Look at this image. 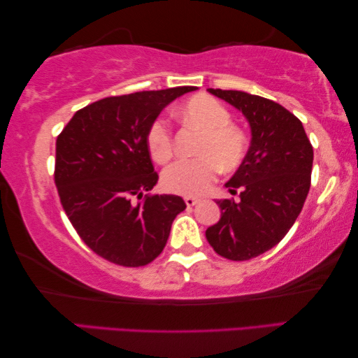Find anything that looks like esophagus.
Instances as JSON below:
<instances>
[{
	"label": "esophagus",
	"instance_id": "esophagus-1",
	"mask_svg": "<svg viewBox=\"0 0 358 358\" xmlns=\"http://www.w3.org/2000/svg\"><path fill=\"white\" fill-rule=\"evenodd\" d=\"M184 201H185L187 206L192 208V206H195V204L200 203V198H195V196H185V198H184Z\"/></svg>",
	"mask_w": 358,
	"mask_h": 358
}]
</instances>
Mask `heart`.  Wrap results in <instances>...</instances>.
Listing matches in <instances>:
<instances>
[{
	"label": "heart",
	"instance_id": "heart-1",
	"mask_svg": "<svg viewBox=\"0 0 358 358\" xmlns=\"http://www.w3.org/2000/svg\"><path fill=\"white\" fill-rule=\"evenodd\" d=\"M179 115L185 124L203 131L196 148L198 157L173 163L163 173L162 182L169 193L198 196L209 190L220 168L233 171L241 165L248 152V139L239 128L230 125V113L213 96H192L179 109ZM145 143L157 163L163 165L171 160L173 133L165 119L152 122Z\"/></svg>",
	"mask_w": 358,
	"mask_h": 358
}]
</instances>
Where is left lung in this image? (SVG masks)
I'll use <instances>...</instances> for the list:
<instances>
[{
	"label": "left lung",
	"instance_id": "1",
	"mask_svg": "<svg viewBox=\"0 0 358 358\" xmlns=\"http://www.w3.org/2000/svg\"><path fill=\"white\" fill-rule=\"evenodd\" d=\"M241 110L250 148L225 187L239 200H219L220 220L206 230L213 249L228 260L262 255L300 215L311 187L314 152L303 124L280 104L239 90L208 89Z\"/></svg>",
	"mask_w": 358,
	"mask_h": 358
}]
</instances>
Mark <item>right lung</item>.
<instances>
[{"label": "right lung", "mask_w": 358, "mask_h": 358, "mask_svg": "<svg viewBox=\"0 0 358 358\" xmlns=\"http://www.w3.org/2000/svg\"><path fill=\"white\" fill-rule=\"evenodd\" d=\"M195 87L103 98L78 110L57 138L55 185L69 222L89 248L122 266H144L162 254L185 203L154 189L145 143L158 114ZM140 201L134 205L132 198Z\"/></svg>", "instance_id": "obj_1"}]
</instances>
